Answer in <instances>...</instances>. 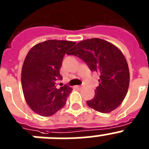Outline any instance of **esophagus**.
<instances>
[{
  "label": "esophagus",
  "mask_w": 149,
  "mask_h": 149,
  "mask_svg": "<svg viewBox=\"0 0 149 149\" xmlns=\"http://www.w3.org/2000/svg\"><path fill=\"white\" fill-rule=\"evenodd\" d=\"M82 87H83V85H77V86H76V88H77L78 89L82 88Z\"/></svg>",
  "instance_id": "obj_1"
}]
</instances>
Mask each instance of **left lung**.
I'll return each instance as SVG.
<instances>
[{"instance_id": "left-lung-1", "label": "left lung", "mask_w": 149, "mask_h": 149, "mask_svg": "<svg viewBox=\"0 0 149 149\" xmlns=\"http://www.w3.org/2000/svg\"><path fill=\"white\" fill-rule=\"evenodd\" d=\"M68 55L85 61L91 71L100 74L99 86L87 104L94 110L108 113L119 107L126 97L130 72L126 58L114 44L100 38L80 41Z\"/></svg>"}]
</instances>
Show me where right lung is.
<instances>
[{
  "label": "right lung",
  "mask_w": 149,
  "mask_h": 149,
  "mask_svg": "<svg viewBox=\"0 0 149 149\" xmlns=\"http://www.w3.org/2000/svg\"><path fill=\"white\" fill-rule=\"evenodd\" d=\"M73 41L49 40L36 44L27 54L22 68V87L24 99L32 110L48 117L64 107L73 88L67 85L57 88L61 79L60 69Z\"/></svg>",
  "instance_id": "add662e5"
}]
</instances>
